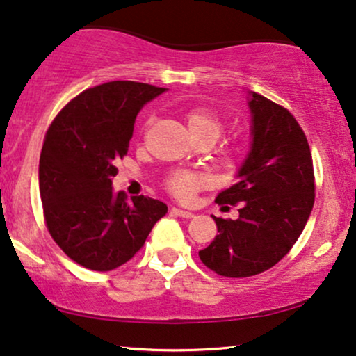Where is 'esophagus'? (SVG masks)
<instances>
[{
    "label": "esophagus",
    "mask_w": 356,
    "mask_h": 356,
    "mask_svg": "<svg viewBox=\"0 0 356 356\" xmlns=\"http://www.w3.org/2000/svg\"><path fill=\"white\" fill-rule=\"evenodd\" d=\"M172 213H175V215H177V217H182V218H192L193 217L192 211L177 209V207H172Z\"/></svg>",
    "instance_id": "esophagus-1"
}]
</instances>
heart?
I'll list each match as a JSON object with an SVG mask.
<instances>
[{"instance_id": "1", "label": "heart", "mask_w": 356, "mask_h": 356, "mask_svg": "<svg viewBox=\"0 0 356 356\" xmlns=\"http://www.w3.org/2000/svg\"><path fill=\"white\" fill-rule=\"evenodd\" d=\"M187 128L195 141L199 139H211L215 141L223 129V121L213 110L207 106H193L184 113ZM210 179L204 172H195V170L177 169L168 174L164 186L170 195L175 199L188 202L195 197V193L202 188L209 187Z\"/></svg>"}]
</instances>
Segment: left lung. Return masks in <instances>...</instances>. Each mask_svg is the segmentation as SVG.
Listing matches in <instances>:
<instances>
[{
    "label": "left lung",
    "instance_id": "8db88e82",
    "mask_svg": "<svg viewBox=\"0 0 356 356\" xmlns=\"http://www.w3.org/2000/svg\"><path fill=\"white\" fill-rule=\"evenodd\" d=\"M253 143L238 181L218 205L240 204V218H217L218 235L199 251L202 263L225 277H250L279 263L298 241L316 200L307 138L289 110L251 92Z\"/></svg>",
    "mask_w": 356,
    "mask_h": 356
}]
</instances>
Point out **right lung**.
<instances>
[{"label": "right lung", "mask_w": 356, "mask_h": 356, "mask_svg": "<svg viewBox=\"0 0 356 356\" xmlns=\"http://www.w3.org/2000/svg\"><path fill=\"white\" fill-rule=\"evenodd\" d=\"M165 88L115 80L87 88L58 111L39 159L44 220L58 248L93 271H111L145 245L168 205L113 193L116 164L128 154L134 120Z\"/></svg>", "instance_id": "right-lung-1"}]
</instances>
